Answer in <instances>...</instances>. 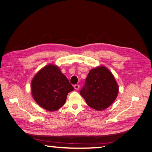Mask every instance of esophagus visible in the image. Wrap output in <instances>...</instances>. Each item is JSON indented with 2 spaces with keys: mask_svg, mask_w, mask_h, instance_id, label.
<instances>
[{
  "mask_svg": "<svg viewBox=\"0 0 152 152\" xmlns=\"http://www.w3.org/2000/svg\"><path fill=\"white\" fill-rule=\"evenodd\" d=\"M74 88H75V89L76 90H78L79 88H80V86H79L78 84H75V85L74 86Z\"/></svg>",
  "mask_w": 152,
  "mask_h": 152,
  "instance_id": "1",
  "label": "esophagus"
}]
</instances>
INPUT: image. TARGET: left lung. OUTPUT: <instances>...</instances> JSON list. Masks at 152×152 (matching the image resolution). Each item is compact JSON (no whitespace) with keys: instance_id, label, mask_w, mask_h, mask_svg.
Masks as SVG:
<instances>
[{"instance_id":"left-lung-1","label":"left lung","mask_w":152,"mask_h":152,"mask_svg":"<svg viewBox=\"0 0 152 152\" xmlns=\"http://www.w3.org/2000/svg\"><path fill=\"white\" fill-rule=\"evenodd\" d=\"M118 86L111 72L105 66L92 69L80 91L87 104L101 111L109 107L118 95Z\"/></svg>"}]
</instances>
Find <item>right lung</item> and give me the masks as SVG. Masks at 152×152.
I'll return each instance as SVG.
<instances>
[{
  "instance_id": "right-lung-1",
  "label": "right lung",
  "mask_w": 152,
  "mask_h": 152,
  "mask_svg": "<svg viewBox=\"0 0 152 152\" xmlns=\"http://www.w3.org/2000/svg\"><path fill=\"white\" fill-rule=\"evenodd\" d=\"M31 94L36 102L48 111L61 108L74 88L57 66L48 64L39 70L31 81Z\"/></svg>"
}]
</instances>
